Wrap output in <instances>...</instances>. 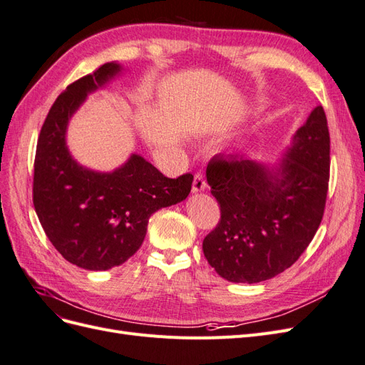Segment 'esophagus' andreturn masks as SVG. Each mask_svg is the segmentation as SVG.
I'll return each mask as SVG.
<instances>
[{"label":"esophagus","mask_w":365,"mask_h":365,"mask_svg":"<svg viewBox=\"0 0 365 365\" xmlns=\"http://www.w3.org/2000/svg\"><path fill=\"white\" fill-rule=\"evenodd\" d=\"M207 182L204 180V175L202 173H196L195 178H193V184H192V192L197 193V192H202L205 190Z\"/></svg>","instance_id":"34e87169"}]
</instances>
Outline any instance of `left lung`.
I'll return each mask as SVG.
<instances>
[{"label": "left lung", "mask_w": 365, "mask_h": 365, "mask_svg": "<svg viewBox=\"0 0 365 365\" xmlns=\"http://www.w3.org/2000/svg\"><path fill=\"white\" fill-rule=\"evenodd\" d=\"M330 169V137L323 106L309 114L277 165L245 155H216L207 182L220 220L202 242L220 277L259 283L288 269L322 224Z\"/></svg>", "instance_id": "left-lung-1"}]
</instances>
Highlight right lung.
Returning <instances> with one entry per match:
<instances>
[{
  "mask_svg": "<svg viewBox=\"0 0 365 365\" xmlns=\"http://www.w3.org/2000/svg\"><path fill=\"white\" fill-rule=\"evenodd\" d=\"M108 62L67 86L53 103L38 138L33 204L47 237L65 260L88 271L125 263L145 240L149 217L184 201L193 175L176 180L132 153L113 172H96L77 163L67 146V128L86 96L121 73Z\"/></svg>",
  "mask_w": 365,
  "mask_h": 365,
  "instance_id": "obj_1",
  "label": "right lung"
}]
</instances>
